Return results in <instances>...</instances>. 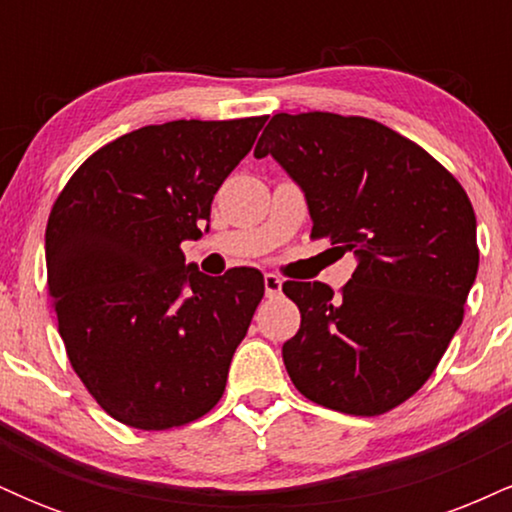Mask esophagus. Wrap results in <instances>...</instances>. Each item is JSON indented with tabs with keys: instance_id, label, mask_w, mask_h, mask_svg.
<instances>
[{
	"instance_id": "obj_1",
	"label": "esophagus",
	"mask_w": 512,
	"mask_h": 512,
	"mask_svg": "<svg viewBox=\"0 0 512 512\" xmlns=\"http://www.w3.org/2000/svg\"><path fill=\"white\" fill-rule=\"evenodd\" d=\"M281 284H284V281H281L276 274H264V293H267V296H276V293H281Z\"/></svg>"
}]
</instances>
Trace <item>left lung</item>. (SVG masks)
I'll return each instance as SVG.
<instances>
[{
	"instance_id": "8db88e82",
	"label": "left lung",
	"mask_w": 512,
	"mask_h": 512,
	"mask_svg": "<svg viewBox=\"0 0 512 512\" xmlns=\"http://www.w3.org/2000/svg\"><path fill=\"white\" fill-rule=\"evenodd\" d=\"M255 156L303 190L313 238L354 252L342 293L286 281L301 330L281 349L296 390L375 416L431 378L477 279V219L462 185L421 146L368 117L279 113Z\"/></svg>"
}]
</instances>
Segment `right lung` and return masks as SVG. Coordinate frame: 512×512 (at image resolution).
Listing matches in <instances>:
<instances>
[{"mask_svg": "<svg viewBox=\"0 0 512 512\" xmlns=\"http://www.w3.org/2000/svg\"><path fill=\"white\" fill-rule=\"evenodd\" d=\"M264 122L134 129L86 158L50 211L45 260L60 337L81 383L122 424H190L226 390L264 276L252 267L207 276L185 264L180 243L202 238L211 199Z\"/></svg>", "mask_w": 512, "mask_h": 512, "instance_id": "right-lung-1", "label": "right lung"}]
</instances>
